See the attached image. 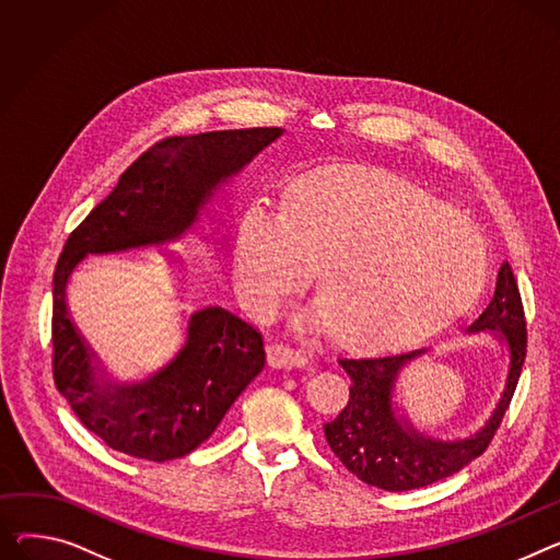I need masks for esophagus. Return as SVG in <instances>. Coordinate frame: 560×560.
<instances>
[{"mask_svg":"<svg viewBox=\"0 0 560 560\" xmlns=\"http://www.w3.org/2000/svg\"><path fill=\"white\" fill-rule=\"evenodd\" d=\"M268 360L272 366H279V369H302L308 364V355L304 351L288 345H270Z\"/></svg>","mask_w":560,"mask_h":560,"instance_id":"esophagus-1","label":"esophagus"}]
</instances>
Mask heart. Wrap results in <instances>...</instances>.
<instances>
[{
  "mask_svg": "<svg viewBox=\"0 0 560 560\" xmlns=\"http://www.w3.org/2000/svg\"><path fill=\"white\" fill-rule=\"evenodd\" d=\"M317 269L308 326H338L364 349L421 342L462 317L489 277L481 234L464 215L383 173L294 184L275 220L252 213L236 249V288L256 317L275 315Z\"/></svg>",
  "mask_w": 560,
  "mask_h": 560,
  "instance_id": "b5f03b06",
  "label": "heart"
}]
</instances>
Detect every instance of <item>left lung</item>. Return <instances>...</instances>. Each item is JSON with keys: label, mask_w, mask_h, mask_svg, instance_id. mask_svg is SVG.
<instances>
[{"label": "left lung", "mask_w": 560, "mask_h": 560, "mask_svg": "<svg viewBox=\"0 0 560 560\" xmlns=\"http://www.w3.org/2000/svg\"><path fill=\"white\" fill-rule=\"evenodd\" d=\"M468 330L500 332L509 345V374L491 419L477 434L459 441H439L419 434L398 419L392 392L398 371L423 351L387 358H342L351 378L349 402L338 419L324 425L332 455L369 487L383 491H412L451 477L479 457L493 441L527 355V319L517 281L509 260L500 266L491 304Z\"/></svg>", "instance_id": "left-lung-1"}]
</instances>
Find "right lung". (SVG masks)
<instances>
[{"mask_svg":"<svg viewBox=\"0 0 560 560\" xmlns=\"http://www.w3.org/2000/svg\"><path fill=\"white\" fill-rule=\"evenodd\" d=\"M279 135L281 128H243L166 137L139 155L69 234L54 272V383L73 415L112 451L145 462L196 451L266 366L264 335L228 311L202 308L189 322L184 349L160 374L139 385L101 387L92 353L67 313L71 270L88 254L179 238L215 186Z\"/></svg>","mask_w":560,"mask_h":560,"instance_id":"add662e5","label":"right lung"}]
</instances>
